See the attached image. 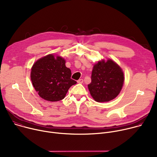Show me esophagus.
Segmentation results:
<instances>
[{
	"label": "esophagus",
	"instance_id": "obj_1",
	"mask_svg": "<svg viewBox=\"0 0 157 157\" xmlns=\"http://www.w3.org/2000/svg\"><path fill=\"white\" fill-rule=\"evenodd\" d=\"M78 83H82L83 82V79H79L78 81Z\"/></svg>",
	"mask_w": 157,
	"mask_h": 157
}]
</instances>
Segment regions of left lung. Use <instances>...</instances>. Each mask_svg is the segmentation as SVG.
<instances>
[{
  "label": "left lung",
  "mask_w": 157,
  "mask_h": 157,
  "mask_svg": "<svg viewBox=\"0 0 157 157\" xmlns=\"http://www.w3.org/2000/svg\"><path fill=\"white\" fill-rule=\"evenodd\" d=\"M121 68L111 59L98 61L93 66L91 82L88 85L91 96L97 102L109 101L120 93L124 83Z\"/></svg>",
  "instance_id": "1"
}]
</instances>
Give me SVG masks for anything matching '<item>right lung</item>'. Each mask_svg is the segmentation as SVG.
I'll return each mask as SVG.
<instances>
[{
  "label": "right lung",
  "instance_id": "obj_1",
  "mask_svg": "<svg viewBox=\"0 0 157 157\" xmlns=\"http://www.w3.org/2000/svg\"><path fill=\"white\" fill-rule=\"evenodd\" d=\"M61 56L47 55L37 60L31 68L33 85L40 98L49 101L64 99L76 81L71 78V71Z\"/></svg>",
  "mask_w": 157,
  "mask_h": 157
}]
</instances>
